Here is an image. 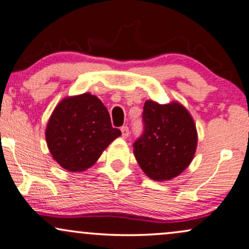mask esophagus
I'll use <instances>...</instances> for the list:
<instances>
[{"label":"esophagus","instance_id":"obj_1","mask_svg":"<svg viewBox=\"0 0 249 249\" xmlns=\"http://www.w3.org/2000/svg\"><path fill=\"white\" fill-rule=\"evenodd\" d=\"M121 131H122V137L123 138H127L128 137V127L126 126V125L122 126Z\"/></svg>","mask_w":249,"mask_h":249}]
</instances>
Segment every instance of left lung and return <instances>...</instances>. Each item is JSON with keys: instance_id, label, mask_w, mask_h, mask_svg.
Here are the masks:
<instances>
[{"instance_id": "8db88e82", "label": "left lung", "mask_w": 249, "mask_h": 249, "mask_svg": "<svg viewBox=\"0 0 249 249\" xmlns=\"http://www.w3.org/2000/svg\"><path fill=\"white\" fill-rule=\"evenodd\" d=\"M143 132L133 143V153L143 173L155 181L179 175L193 161L197 147L194 119L178 102L146 101Z\"/></svg>"}]
</instances>
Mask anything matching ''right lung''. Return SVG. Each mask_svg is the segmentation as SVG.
Returning <instances> with one entry per match:
<instances>
[{
	"label": "right lung",
	"instance_id": "1",
	"mask_svg": "<svg viewBox=\"0 0 249 249\" xmlns=\"http://www.w3.org/2000/svg\"><path fill=\"white\" fill-rule=\"evenodd\" d=\"M121 134V130L112 127L107 109L100 98L89 92L60 102L45 132L53 159L73 173L90 168Z\"/></svg>",
	"mask_w": 249,
	"mask_h": 249
}]
</instances>
